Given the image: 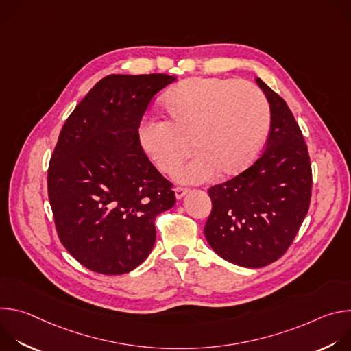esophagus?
I'll return each instance as SVG.
<instances>
[{
  "mask_svg": "<svg viewBox=\"0 0 351 351\" xmlns=\"http://www.w3.org/2000/svg\"><path fill=\"white\" fill-rule=\"evenodd\" d=\"M173 191H175V195H176V198H182L187 191H189V189H186V187H182V186H176L175 189H173Z\"/></svg>",
  "mask_w": 351,
  "mask_h": 351,
  "instance_id": "esophagus-1",
  "label": "esophagus"
}]
</instances>
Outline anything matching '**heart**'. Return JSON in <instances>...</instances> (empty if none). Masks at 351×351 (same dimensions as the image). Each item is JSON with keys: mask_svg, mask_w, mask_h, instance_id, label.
<instances>
[{"mask_svg": "<svg viewBox=\"0 0 351 351\" xmlns=\"http://www.w3.org/2000/svg\"><path fill=\"white\" fill-rule=\"evenodd\" d=\"M164 104L169 121H143L138 138L149 160L169 173L187 154L191 137L197 149L176 172L183 182L207 180L219 168L241 171L261 152L269 130L268 98L247 80L187 79L165 95Z\"/></svg>", "mask_w": 351, "mask_h": 351, "instance_id": "1", "label": "heart"}]
</instances>
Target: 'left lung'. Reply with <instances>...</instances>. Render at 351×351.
<instances>
[{"label":"left lung","instance_id":"obj_1","mask_svg":"<svg viewBox=\"0 0 351 351\" xmlns=\"http://www.w3.org/2000/svg\"><path fill=\"white\" fill-rule=\"evenodd\" d=\"M271 108V130L260 158L208 189L213 210L204 234L223 260L261 268L293 243L311 202L313 171L302 129L285 99L256 79Z\"/></svg>","mask_w":351,"mask_h":351}]
</instances>
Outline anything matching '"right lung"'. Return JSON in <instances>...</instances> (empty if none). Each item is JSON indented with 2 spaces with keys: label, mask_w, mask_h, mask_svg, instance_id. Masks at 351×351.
<instances>
[{
  "label": "right lung",
  "mask_w": 351,
  "mask_h": 351,
  "mask_svg": "<svg viewBox=\"0 0 351 351\" xmlns=\"http://www.w3.org/2000/svg\"><path fill=\"white\" fill-rule=\"evenodd\" d=\"M165 73L110 75L64 123L47 173L58 237L83 267L121 275L156 243V218L176 203L172 183L145 156L138 126Z\"/></svg>",
  "instance_id": "1"
}]
</instances>
